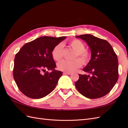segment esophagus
<instances>
[{
  "instance_id": "34e87169",
  "label": "esophagus",
  "mask_w": 128,
  "mask_h": 128,
  "mask_svg": "<svg viewBox=\"0 0 128 128\" xmlns=\"http://www.w3.org/2000/svg\"><path fill=\"white\" fill-rule=\"evenodd\" d=\"M64 74H67V75H71L72 74V72H64Z\"/></svg>"
}]
</instances>
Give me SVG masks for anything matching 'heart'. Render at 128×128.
<instances>
[{
	"label": "heart",
	"mask_w": 128,
	"mask_h": 128,
	"mask_svg": "<svg viewBox=\"0 0 128 128\" xmlns=\"http://www.w3.org/2000/svg\"><path fill=\"white\" fill-rule=\"evenodd\" d=\"M71 47L76 51L75 58L78 57L79 59H75L72 61L64 60L58 64V68L59 70L66 72H72L80 68L82 66V62L84 64H87L90 60V53L85 48L83 42L80 40L74 39L69 42ZM64 46L59 43L54 46L52 51V56L56 61H59L63 57Z\"/></svg>",
	"instance_id": "obj_1"
}]
</instances>
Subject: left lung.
<instances>
[{
  "instance_id": "1",
  "label": "left lung",
  "mask_w": 128,
  "mask_h": 128,
  "mask_svg": "<svg viewBox=\"0 0 128 128\" xmlns=\"http://www.w3.org/2000/svg\"><path fill=\"white\" fill-rule=\"evenodd\" d=\"M76 37L86 41L91 50V58L83 70L90 75L79 74L75 82L77 90L86 97L97 99L108 94L118 78L117 55L106 40L90 34Z\"/></svg>"
}]
</instances>
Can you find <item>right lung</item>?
Instances as JSON below:
<instances>
[{
    "label": "right lung",
    "instance_id": "obj_1",
    "mask_svg": "<svg viewBox=\"0 0 128 128\" xmlns=\"http://www.w3.org/2000/svg\"><path fill=\"white\" fill-rule=\"evenodd\" d=\"M66 38H38L24 44L16 54L13 77L23 94L30 98L40 99L54 89L62 72L55 70L56 64L52 51ZM46 69L52 72H46Z\"/></svg>",
    "mask_w": 128,
    "mask_h": 128
}]
</instances>
